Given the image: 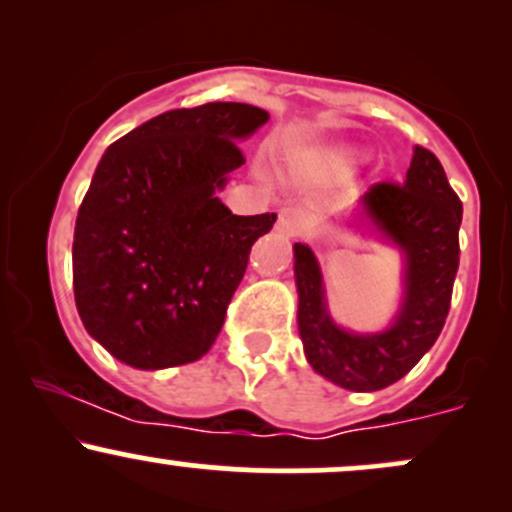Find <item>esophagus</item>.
<instances>
[{
  "instance_id": "esophagus-1",
  "label": "esophagus",
  "mask_w": 512,
  "mask_h": 512,
  "mask_svg": "<svg viewBox=\"0 0 512 512\" xmlns=\"http://www.w3.org/2000/svg\"><path fill=\"white\" fill-rule=\"evenodd\" d=\"M303 228H305L303 209L284 207L279 211V219H276V231H279L281 236H286V238L301 236Z\"/></svg>"
}]
</instances>
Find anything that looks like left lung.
Returning <instances> with one entry per match:
<instances>
[{
	"label": "left lung",
	"instance_id": "1",
	"mask_svg": "<svg viewBox=\"0 0 512 512\" xmlns=\"http://www.w3.org/2000/svg\"><path fill=\"white\" fill-rule=\"evenodd\" d=\"M363 214L407 255V293L395 325L387 332L339 330L325 310V289L313 250L296 243L293 252L305 358L334 385L373 392L404 378L443 330L460 267L462 202L436 154L414 146L407 180L402 185H370L363 195Z\"/></svg>",
	"mask_w": 512,
	"mask_h": 512
}]
</instances>
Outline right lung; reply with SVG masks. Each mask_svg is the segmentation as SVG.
Masks as SVG:
<instances>
[{
  "label": "right lung",
  "mask_w": 512,
  "mask_h": 512,
  "mask_svg": "<svg viewBox=\"0 0 512 512\" xmlns=\"http://www.w3.org/2000/svg\"><path fill=\"white\" fill-rule=\"evenodd\" d=\"M267 120L248 103L168 110L103 154L76 216L74 301L127 366H182L219 337L276 214L236 216L216 190L245 163L238 139Z\"/></svg>",
  "instance_id": "obj_1"
}]
</instances>
